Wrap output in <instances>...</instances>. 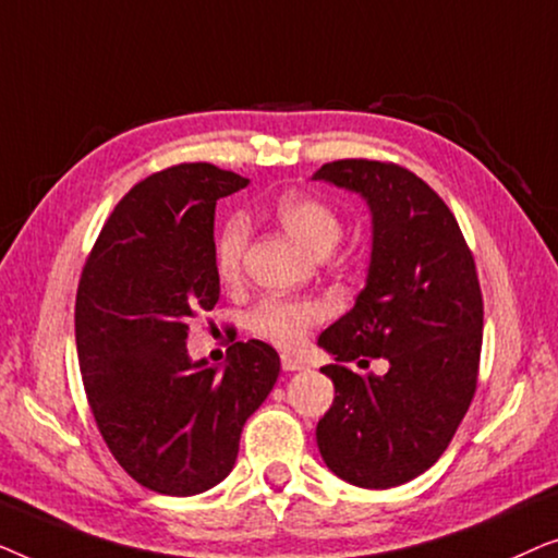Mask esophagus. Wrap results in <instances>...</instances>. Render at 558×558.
Here are the masks:
<instances>
[{"instance_id": "1", "label": "esophagus", "mask_w": 558, "mask_h": 558, "mask_svg": "<svg viewBox=\"0 0 558 558\" xmlns=\"http://www.w3.org/2000/svg\"><path fill=\"white\" fill-rule=\"evenodd\" d=\"M281 368H284V371H302V368H307V363H304L302 357L281 355Z\"/></svg>"}]
</instances>
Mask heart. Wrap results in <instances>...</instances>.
<instances>
[{
  "mask_svg": "<svg viewBox=\"0 0 558 558\" xmlns=\"http://www.w3.org/2000/svg\"><path fill=\"white\" fill-rule=\"evenodd\" d=\"M277 218L284 231L312 254H330L342 235V223L330 205L315 197L287 195L277 203ZM248 246L246 218L228 220L216 241V269L226 284L241 277L243 254ZM325 317V307L315 300H266L251 312L248 327L258 338L279 348H296L307 338V330Z\"/></svg>",
  "mask_w": 558,
  "mask_h": 558,
  "instance_id": "b5f03b06",
  "label": "heart"
}]
</instances>
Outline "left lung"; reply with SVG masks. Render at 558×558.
Here are the masks:
<instances>
[{
	"label": "left lung",
	"instance_id": "1",
	"mask_svg": "<svg viewBox=\"0 0 558 558\" xmlns=\"http://www.w3.org/2000/svg\"><path fill=\"white\" fill-rule=\"evenodd\" d=\"M312 180L368 205L371 258L353 310L317 345L335 401L317 422L327 468L350 485L386 490L432 468L468 414L483 348L475 262L445 201L414 172L368 159L323 165ZM384 356V377L361 374Z\"/></svg>",
	"mask_w": 558,
	"mask_h": 558
}]
</instances>
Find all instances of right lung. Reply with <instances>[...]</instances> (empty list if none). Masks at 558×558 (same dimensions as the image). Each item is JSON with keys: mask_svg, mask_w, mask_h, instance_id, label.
Masks as SVG:
<instances>
[{"mask_svg": "<svg viewBox=\"0 0 558 558\" xmlns=\"http://www.w3.org/2000/svg\"><path fill=\"white\" fill-rule=\"evenodd\" d=\"M248 185L208 162L129 190L106 220L75 296V345L90 411L117 462L149 490L187 498L233 470L246 418L279 378L262 340L223 368L193 361L190 319L216 307V203Z\"/></svg>", "mask_w": 558, "mask_h": 558, "instance_id": "right-lung-1", "label": "right lung"}]
</instances>
